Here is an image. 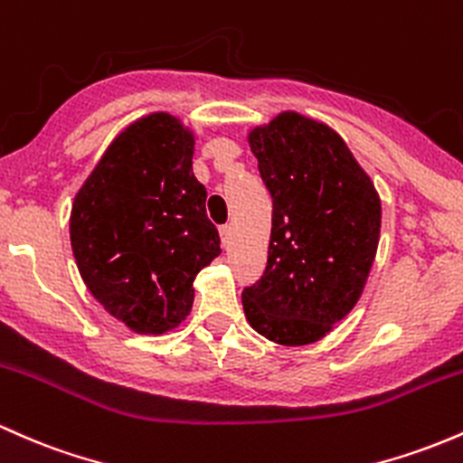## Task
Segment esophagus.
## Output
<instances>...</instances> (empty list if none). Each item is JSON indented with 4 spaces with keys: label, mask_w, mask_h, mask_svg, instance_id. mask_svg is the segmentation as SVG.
Listing matches in <instances>:
<instances>
[{
    "label": "esophagus",
    "mask_w": 463,
    "mask_h": 463,
    "mask_svg": "<svg viewBox=\"0 0 463 463\" xmlns=\"http://www.w3.org/2000/svg\"><path fill=\"white\" fill-rule=\"evenodd\" d=\"M221 241H222V247H225V250H230V245H232V225H222L221 227Z\"/></svg>",
    "instance_id": "1"
}]
</instances>
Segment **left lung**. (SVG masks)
<instances>
[{"label":"left lung","mask_w":463,"mask_h":463,"mask_svg":"<svg viewBox=\"0 0 463 463\" xmlns=\"http://www.w3.org/2000/svg\"><path fill=\"white\" fill-rule=\"evenodd\" d=\"M250 146L273 212L265 273L245 287L242 309L260 335L309 345L362 296L380 241V196L346 143L302 114H278Z\"/></svg>","instance_id":"1"}]
</instances>
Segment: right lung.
I'll return each mask as SVG.
<instances>
[{
	"label": "right lung",
	"mask_w": 463,
	"mask_h": 463,
	"mask_svg": "<svg viewBox=\"0 0 463 463\" xmlns=\"http://www.w3.org/2000/svg\"><path fill=\"white\" fill-rule=\"evenodd\" d=\"M192 154L178 118L150 114L114 138L74 196L71 241L83 282L137 333L181 325L194 278L221 253Z\"/></svg>",
	"instance_id": "add662e5"
}]
</instances>
